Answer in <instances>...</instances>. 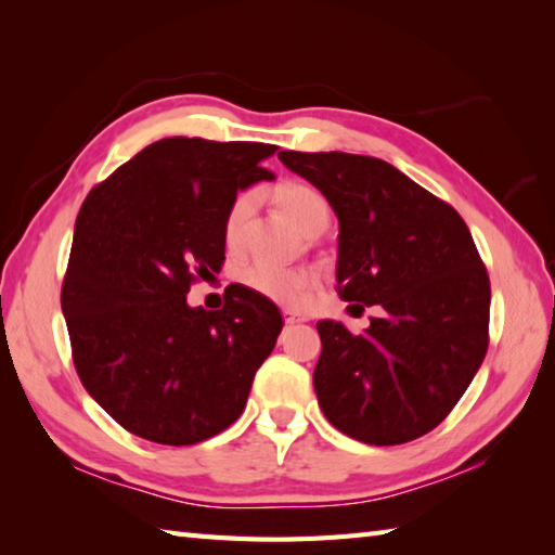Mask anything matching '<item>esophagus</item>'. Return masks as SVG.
<instances>
[{
	"label": "esophagus",
	"mask_w": 555,
	"mask_h": 555,
	"mask_svg": "<svg viewBox=\"0 0 555 555\" xmlns=\"http://www.w3.org/2000/svg\"><path fill=\"white\" fill-rule=\"evenodd\" d=\"M284 320H286V324H298V322H305V317L288 308V310H284Z\"/></svg>",
	"instance_id": "34e87169"
}]
</instances>
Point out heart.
I'll return each instance as SVG.
<instances>
[{
	"label": "heart",
	"instance_id": "heart-1",
	"mask_svg": "<svg viewBox=\"0 0 555 555\" xmlns=\"http://www.w3.org/2000/svg\"><path fill=\"white\" fill-rule=\"evenodd\" d=\"M276 199L284 207L288 219L296 223L302 233L324 231L328 219H332V207H328L326 197L317 191L314 185L302 181H286L276 185L274 191ZM255 209V195L253 193H238L223 215V241L229 247H241L247 233V223H250ZM238 279L245 288H250L259 296L274 300L279 305H288V308H302L310 300L312 293L320 286V276L312 269L300 267H279L264 262V259H253L241 267Z\"/></svg>",
	"mask_w": 555,
	"mask_h": 555
}]
</instances>
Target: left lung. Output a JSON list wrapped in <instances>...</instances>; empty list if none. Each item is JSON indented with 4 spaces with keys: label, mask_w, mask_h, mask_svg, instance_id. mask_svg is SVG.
I'll return each mask as SVG.
<instances>
[{
    "label": "left lung",
    "mask_w": 555,
    "mask_h": 555,
    "mask_svg": "<svg viewBox=\"0 0 555 555\" xmlns=\"http://www.w3.org/2000/svg\"><path fill=\"white\" fill-rule=\"evenodd\" d=\"M340 221L336 291L376 317L364 334L317 322L314 391L338 431L372 446L429 434L489 348L491 284L467 223L391 164L346 152H279Z\"/></svg>",
    "instance_id": "left-lung-1"
}]
</instances>
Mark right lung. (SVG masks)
<instances>
[{"mask_svg":"<svg viewBox=\"0 0 555 555\" xmlns=\"http://www.w3.org/2000/svg\"><path fill=\"white\" fill-rule=\"evenodd\" d=\"M279 147L164 138L82 203L62 286L70 358L86 391L140 439L193 446L241 417L274 350L281 312L245 286L221 310L188 308L223 264V215L241 188L271 179Z\"/></svg>","mask_w":555,"mask_h":555,"instance_id":"1","label":"right lung"}]
</instances>
